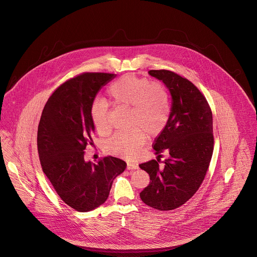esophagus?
Wrapping results in <instances>:
<instances>
[{"mask_svg": "<svg viewBox=\"0 0 257 257\" xmlns=\"http://www.w3.org/2000/svg\"><path fill=\"white\" fill-rule=\"evenodd\" d=\"M139 166L134 163H127V170H138Z\"/></svg>", "mask_w": 257, "mask_h": 257, "instance_id": "1", "label": "esophagus"}]
</instances>
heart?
<instances>
[{
	"instance_id": "heart-1",
	"label": "heart",
	"mask_w": 257,
	"mask_h": 257,
	"mask_svg": "<svg viewBox=\"0 0 257 257\" xmlns=\"http://www.w3.org/2000/svg\"><path fill=\"white\" fill-rule=\"evenodd\" d=\"M107 94L114 104L131 106L128 125L134 126L114 134L107 142V149L112 155L133 159L145 143V134L157 136L166 127L171 113L169 92L160 83L126 75L109 86ZM89 113L95 130L99 134H106L109 124L105 102L93 101Z\"/></svg>"
}]
</instances>
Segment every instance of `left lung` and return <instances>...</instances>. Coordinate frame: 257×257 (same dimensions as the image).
<instances>
[{"label": "left lung", "mask_w": 257, "mask_h": 257, "mask_svg": "<svg viewBox=\"0 0 257 257\" xmlns=\"http://www.w3.org/2000/svg\"><path fill=\"white\" fill-rule=\"evenodd\" d=\"M149 74L171 93L169 121L153 145L156 154L166 151L170 156L163 168L155 160L140 165L151 178L140 196L151 207L171 210L191 198L204 179L213 153L212 113L203 94L188 80L167 70Z\"/></svg>", "instance_id": "8db88e82"}]
</instances>
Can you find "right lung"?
<instances>
[{"instance_id": "obj_1", "label": "right lung", "mask_w": 257, "mask_h": 257, "mask_svg": "<svg viewBox=\"0 0 257 257\" xmlns=\"http://www.w3.org/2000/svg\"><path fill=\"white\" fill-rule=\"evenodd\" d=\"M113 78V74L86 73L64 83L48 99L38 126L44 173L64 202L81 212L101 205L113 179L126 168L113 157L97 164L85 161L86 145L93 144L90 105L98 90Z\"/></svg>"}]
</instances>
